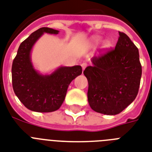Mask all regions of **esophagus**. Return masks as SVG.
Instances as JSON below:
<instances>
[{
	"label": "esophagus",
	"mask_w": 152,
	"mask_h": 152,
	"mask_svg": "<svg viewBox=\"0 0 152 152\" xmlns=\"http://www.w3.org/2000/svg\"><path fill=\"white\" fill-rule=\"evenodd\" d=\"M81 66H82V69H83V70H84L86 67L88 66V64H87V63H83V64H81Z\"/></svg>",
	"instance_id": "1"
}]
</instances>
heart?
<instances>
[{"mask_svg": "<svg viewBox=\"0 0 152 152\" xmlns=\"http://www.w3.org/2000/svg\"><path fill=\"white\" fill-rule=\"evenodd\" d=\"M102 42V39L99 38V37H95L93 39V43L95 44V45H99Z\"/></svg>", "mask_w": 152, "mask_h": 152, "instance_id": "1", "label": "heart"}]
</instances>
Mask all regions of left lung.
Returning <instances> with one entry per match:
<instances>
[{"mask_svg": "<svg viewBox=\"0 0 152 152\" xmlns=\"http://www.w3.org/2000/svg\"><path fill=\"white\" fill-rule=\"evenodd\" d=\"M91 62L83 71L91 108L106 115L121 113L138 94L142 75L138 49L127 34L119 32L115 49L92 57Z\"/></svg>", "mask_w": 152, "mask_h": 152, "instance_id": "8db88e82", "label": "left lung"}]
</instances>
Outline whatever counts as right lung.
<instances>
[{
    "instance_id": "obj_1",
    "label": "right lung",
    "mask_w": 152,
    "mask_h": 152,
    "mask_svg": "<svg viewBox=\"0 0 152 152\" xmlns=\"http://www.w3.org/2000/svg\"><path fill=\"white\" fill-rule=\"evenodd\" d=\"M44 33L57 34L59 31L42 27L20 44L12 66V88L15 95L28 110L49 113L63 103L72 81L82 73L80 65L61 66L50 74L43 75L33 66L31 53Z\"/></svg>"
}]
</instances>
